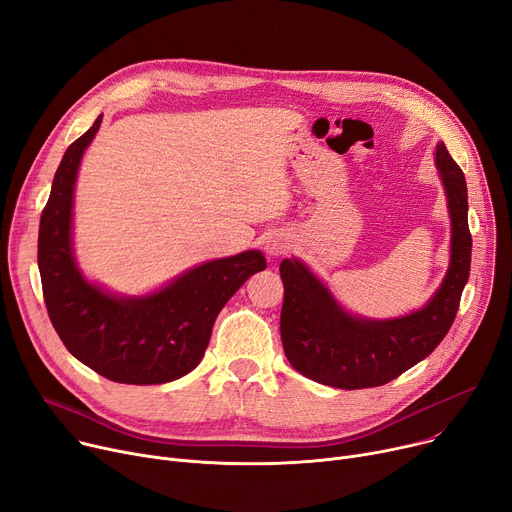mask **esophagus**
<instances>
[{
  "label": "esophagus",
  "instance_id": "esophagus-1",
  "mask_svg": "<svg viewBox=\"0 0 512 512\" xmlns=\"http://www.w3.org/2000/svg\"><path fill=\"white\" fill-rule=\"evenodd\" d=\"M265 253L271 257V259H276V257H280V255H284V253H288L290 251V247H292V241H290V236L288 234H284V232H274V234H269L267 238H265Z\"/></svg>",
  "mask_w": 512,
  "mask_h": 512
}]
</instances>
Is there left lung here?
<instances>
[{
    "mask_svg": "<svg viewBox=\"0 0 512 512\" xmlns=\"http://www.w3.org/2000/svg\"><path fill=\"white\" fill-rule=\"evenodd\" d=\"M434 166L447 197L451 255L445 278L420 309L387 319L362 317L348 311L304 261L280 263L282 344L292 368L306 379L346 391L379 387L422 362L449 333L471 265L467 183L442 142Z\"/></svg>",
    "mask_w": 512,
    "mask_h": 512,
    "instance_id": "1",
    "label": "left lung"
}]
</instances>
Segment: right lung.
Listing matches in <instances>:
<instances>
[{
    "label": "right lung",
    "instance_id": "1",
    "mask_svg": "<svg viewBox=\"0 0 512 512\" xmlns=\"http://www.w3.org/2000/svg\"><path fill=\"white\" fill-rule=\"evenodd\" d=\"M102 115L65 150L39 226V271L49 319L74 358L115 383L162 385L206 354L222 306L267 267L257 249L203 261L146 294H119L90 280L74 249V193Z\"/></svg>",
    "mask_w": 512,
    "mask_h": 512
}]
</instances>
